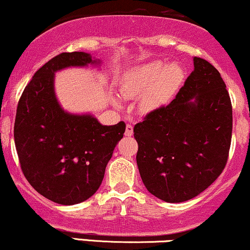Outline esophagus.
I'll list each match as a JSON object with an SVG mask.
<instances>
[{
  "mask_svg": "<svg viewBox=\"0 0 250 250\" xmlns=\"http://www.w3.org/2000/svg\"><path fill=\"white\" fill-rule=\"evenodd\" d=\"M134 134V127H132L131 125H127V127H125V135L128 136V137H130Z\"/></svg>",
  "mask_w": 250,
  "mask_h": 250,
  "instance_id": "obj_1",
  "label": "esophagus"
}]
</instances>
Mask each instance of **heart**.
I'll list each match as a JSON object with an SVG mask.
<instances>
[{"label": "heart", "mask_w": 250, "mask_h": 250, "mask_svg": "<svg viewBox=\"0 0 250 250\" xmlns=\"http://www.w3.org/2000/svg\"><path fill=\"white\" fill-rule=\"evenodd\" d=\"M183 70L176 63L164 65L152 61L135 68L121 86L123 99L141 97L138 107L142 113H152L166 105L183 81Z\"/></svg>", "instance_id": "1"}]
</instances>
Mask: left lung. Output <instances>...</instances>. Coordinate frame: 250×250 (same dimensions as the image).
<instances>
[{"mask_svg":"<svg viewBox=\"0 0 250 250\" xmlns=\"http://www.w3.org/2000/svg\"><path fill=\"white\" fill-rule=\"evenodd\" d=\"M232 123V104L219 71L194 58V70L175 99L134 127L136 162L147 190L168 203L204 191L225 168Z\"/></svg>","mask_w":250,"mask_h":250,"instance_id":"1","label":"left lung"}]
</instances>
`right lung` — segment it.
Returning <instances> with one entry per match:
<instances>
[{"mask_svg":"<svg viewBox=\"0 0 250 250\" xmlns=\"http://www.w3.org/2000/svg\"><path fill=\"white\" fill-rule=\"evenodd\" d=\"M88 53H62L38 70L24 88L15 120V144L23 174L43 197L62 205L81 203L102 185L125 123L103 125L93 115L60 106L54 74L97 64Z\"/></svg>","mask_w":250,"mask_h":250,"instance_id":"1","label":"right lung"}]
</instances>
